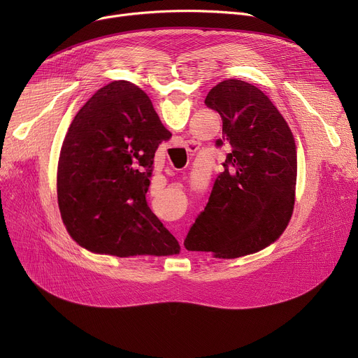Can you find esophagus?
Instances as JSON below:
<instances>
[{
  "label": "esophagus",
  "mask_w": 358,
  "mask_h": 358,
  "mask_svg": "<svg viewBox=\"0 0 358 358\" xmlns=\"http://www.w3.org/2000/svg\"><path fill=\"white\" fill-rule=\"evenodd\" d=\"M197 143L196 142H187V149L192 150V148H194ZM181 247H182V242H181Z\"/></svg>",
  "instance_id": "obj_1"
}]
</instances>
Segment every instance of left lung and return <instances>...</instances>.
I'll return each instance as SVG.
<instances>
[{"mask_svg":"<svg viewBox=\"0 0 358 358\" xmlns=\"http://www.w3.org/2000/svg\"><path fill=\"white\" fill-rule=\"evenodd\" d=\"M204 104L222 117L223 162L204 210L184 239L189 251L238 258L258 252L287 228L296 190V143L271 100L252 84L224 80Z\"/></svg>","mask_w":358,"mask_h":358,"instance_id":"left-lung-1","label":"left lung"}]
</instances>
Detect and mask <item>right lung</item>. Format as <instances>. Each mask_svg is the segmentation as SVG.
I'll use <instances>...</instances> for the list:
<instances>
[{
	"label": "right lung",
	"instance_id": "1",
	"mask_svg": "<svg viewBox=\"0 0 358 358\" xmlns=\"http://www.w3.org/2000/svg\"><path fill=\"white\" fill-rule=\"evenodd\" d=\"M169 138L146 92L129 81L107 84L81 107L56 177L64 224L80 245L117 257L180 252L145 197L155 150Z\"/></svg>",
	"mask_w": 358,
	"mask_h": 358
}]
</instances>
